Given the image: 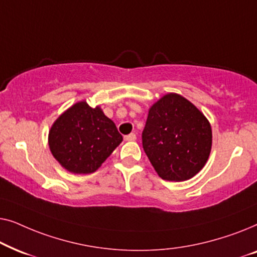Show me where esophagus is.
I'll return each instance as SVG.
<instances>
[{
	"mask_svg": "<svg viewBox=\"0 0 257 257\" xmlns=\"http://www.w3.org/2000/svg\"><path fill=\"white\" fill-rule=\"evenodd\" d=\"M124 139L126 140V142H135V140L137 139V136L135 135V133H131V135L125 136Z\"/></svg>",
	"mask_w": 257,
	"mask_h": 257,
	"instance_id": "1",
	"label": "esophagus"
}]
</instances>
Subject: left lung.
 <instances>
[{
	"mask_svg": "<svg viewBox=\"0 0 257 257\" xmlns=\"http://www.w3.org/2000/svg\"><path fill=\"white\" fill-rule=\"evenodd\" d=\"M143 147L161 179L185 181L205 167L212 150V126L181 94L170 92L149 110Z\"/></svg>",
	"mask_w": 257,
	"mask_h": 257,
	"instance_id": "left-lung-1",
	"label": "left lung"
}]
</instances>
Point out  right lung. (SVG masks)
I'll return each mask as SVG.
<instances>
[{
	"mask_svg": "<svg viewBox=\"0 0 257 257\" xmlns=\"http://www.w3.org/2000/svg\"><path fill=\"white\" fill-rule=\"evenodd\" d=\"M122 142L114 122L100 106L80 100L65 110L49 130L50 152L73 174L96 172Z\"/></svg>",
	"mask_w": 257,
	"mask_h": 257,
	"instance_id": "add662e5",
	"label": "right lung"
}]
</instances>
